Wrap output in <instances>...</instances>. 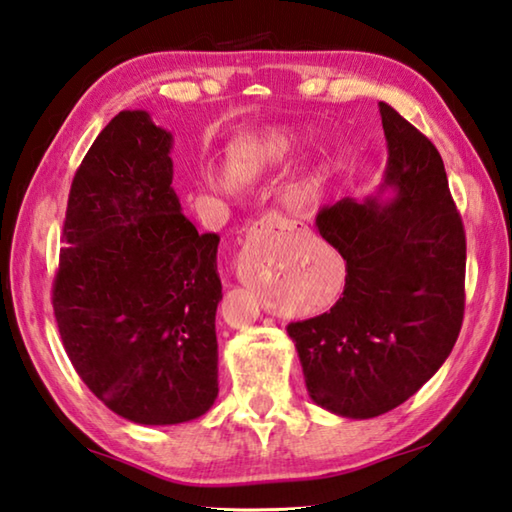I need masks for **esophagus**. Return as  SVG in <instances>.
Here are the masks:
<instances>
[{
	"label": "esophagus",
	"mask_w": 512,
	"mask_h": 512,
	"mask_svg": "<svg viewBox=\"0 0 512 512\" xmlns=\"http://www.w3.org/2000/svg\"><path fill=\"white\" fill-rule=\"evenodd\" d=\"M275 230H297V221L280 217V215H266L262 221H257L255 235H266V232H275Z\"/></svg>",
	"instance_id": "obj_1"
}]
</instances>
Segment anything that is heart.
<instances>
[{
    "label": "heart",
    "instance_id": "heart-1",
    "mask_svg": "<svg viewBox=\"0 0 512 512\" xmlns=\"http://www.w3.org/2000/svg\"><path fill=\"white\" fill-rule=\"evenodd\" d=\"M300 150V138L288 129H262L239 134L226 150V172L208 176V185L221 194H235L239 183H257L293 159ZM318 179L304 174L286 183L282 199L288 208H304L318 194Z\"/></svg>",
    "mask_w": 512,
    "mask_h": 512
}]
</instances>
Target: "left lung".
Returning <instances> with one entry per match:
<instances>
[{
	"instance_id": "obj_1",
	"label": "left lung",
	"mask_w": 512,
	"mask_h": 512,
	"mask_svg": "<svg viewBox=\"0 0 512 512\" xmlns=\"http://www.w3.org/2000/svg\"><path fill=\"white\" fill-rule=\"evenodd\" d=\"M387 165L376 194L320 210L347 262L327 313L291 322L306 392L322 410L374 418L414 396L450 356L463 320L466 235L441 154L380 102Z\"/></svg>"
}]
</instances>
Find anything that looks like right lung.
<instances>
[{"mask_svg": "<svg viewBox=\"0 0 512 512\" xmlns=\"http://www.w3.org/2000/svg\"><path fill=\"white\" fill-rule=\"evenodd\" d=\"M172 143L143 109L109 120L73 176L53 284L71 365L138 425L194 421L219 394V237L181 212Z\"/></svg>", "mask_w": 512, "mask_h": 512, "instance_id": "right-lung-1", "label": "right lung"}]
</instances>
